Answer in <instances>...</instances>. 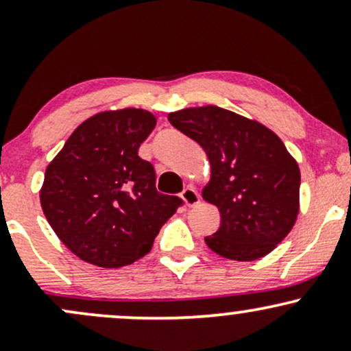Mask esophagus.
Masks as SVG:
<instances>
[{"label":"esophagus","instance_id":"esophagus-1","mask_svg":"<svg viewBox=\"0 0 351 351\" xmlns=\"http://www.w3.org/2000/svg\"><path fill=\"white\" fill-rule=\"evenodd\" d=\"M181 198H183L186 206H196L199 203V193L193 186H186L181 191Z\"/></svg>","mask_w":351,"mask_h":351}]
</instances>
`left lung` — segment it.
Wrapping results in <instances>:
<instances>
[{
  "label": "left lung",
  "mask_w": 351,
  "mask_h": 351,
  "mask_svg": "<svg viewBox=\"0 0 351 351\" xmlns=\"http://www.w3.org/2000/svg\"><path fill=\"white\" fill-rule=\"evenodd\" d=\"M168 120L203 147L211 165L203 198L219 209L221 224L204 237L208 247L232 261L267 256L299 215L300 170L282 140L216 106L183 108Z\"/></svg>",
  "instance_id": "obj_1"
}]
</instances>
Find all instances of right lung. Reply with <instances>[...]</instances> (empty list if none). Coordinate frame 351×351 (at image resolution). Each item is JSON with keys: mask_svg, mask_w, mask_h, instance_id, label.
Segmentation results:
<instances>
[{"mask_svg": "<svg viewBox=\"0 0 351 351\" xmlns=\"http://www.w3.org/2000/svg\"><path fill=\"white\" fill-rule=\"evenodd\" d=\"M155 125V115L142 108L100 112L72 132L46 168L44 216L88 264L112 269L135 263L183 204L156 191L155 168L138 156Z\"/></svg>", "mask_w": 351, "mask_h": 351, "instance_id": "add662e5", "label": "right lung"}]
</instances>
